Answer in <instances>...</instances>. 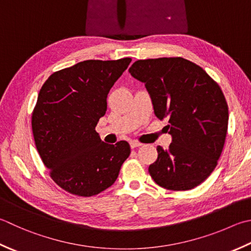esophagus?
I'll return each instance as SVG.
<instances>
[{"mask_svg":"<svg viewBox=\"0 0 251 251\" xmlns=\"http://www.w3.org/2000/svg\"><path fill=\"white\" fill-rule=\"evenodd\" d=\"M140 146H142V144H140V142H138V141H130V147L132 149L137 148V147H140Z\"/></svg>","mask_w":251,"mask_h":251,"instance_id":"34e87169","label":"esophagus"}]
</instances>
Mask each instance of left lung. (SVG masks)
<instances>
[{"instance_id": "8db88e82", "label": "left lung", "mask_w": 251, "mask_h": 251, "mask_svg": "<svg viewBox=\"0 0 251 251\" xmlns=\"http://www.w3.org/2000/svg\"><path fill=\"white\" fill-rule=\"evenodd\" d=\"M129 73L145 83L155 116L169 120L172 144L156 148L152 179L170 190L197 187L217 166L226 137L228 107L220 86L183 57L139 60Z\"/></svg>"}]
</instances>
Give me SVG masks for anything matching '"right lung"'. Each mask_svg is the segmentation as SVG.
Returning a JSON list of instances; mask_svg holds the SVG:
<instances>
[{"label": "right lung", "mask_w": 251, "mask_h": 251, "mask_svg": "<svg viewBox=\"0 0 251 251\" xmlns=\"http://www.w3.org/2000/svg\"><path fill=\"white\" fill-rule=\"evenodd\" d=\"M131 58L88 60L53 73L32 113L34 142L55 183L70 194L91 197L114 184L130 154L125 140L103 142L96 131L112 86Z\"/></svg>", "instance_id": "right-lung-1"}]
</instances>
